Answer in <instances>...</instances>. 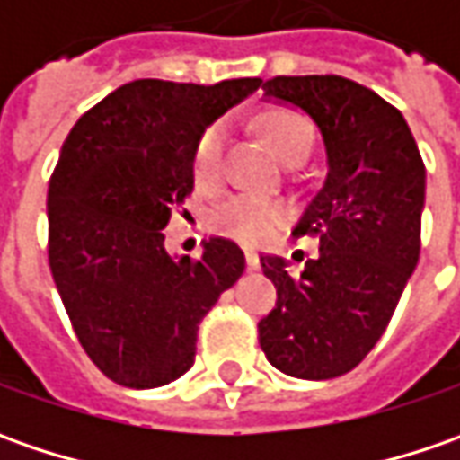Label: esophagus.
Here are the masks:
<instances>
[{
  "label": "esophagus",
  "instance_id": "obj_1",
  "mask_svg": "<svg viewBox=\"0 0 460 460\" xmlns=\"http://www.w3.org/2000/svg\"><path fill=\"white\" fill-rule=\"evenodd\" d=\"M245 263H248L251 271H258V269H261V258H258V253H253V251H245Z\"/></svg>",
  "mask_w": 460,
  "mask_h": 460
}]
</instances>
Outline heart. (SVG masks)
<instances>
[{"label": "heart", "mask_w": 460, "mask_h": 460, "mask_svg": "<svg viewBox=\"0 0 460 460\" xmlns=\"http://www.w3.org/2000/svg\"><path fill=\"white\" fill-rule=\"evenodd\" d=\"M256 128L258 135L266 140V146L281 164L292 166L307 158L312 130L299 112L269 110L258 117ZM225 140H227L225 122H212L209 128H204V133L194 146V179L202 189H215L222 181ZM284 222H287V207L263 194H233L217 204L209 215V225L217 233L238 240L248 248L269 243Z\"/></svg>", "instance_id": "obj_1"}]
</instances>
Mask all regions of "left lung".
Returning a JSON list of instances; mask_svg holds the SVG:
<instances>
[{
    "mask_svg": "<svg viewBox=\"0 0 460 460\" xmlns=\"http://www.w3.org/2000/svg\"><path fill=\"white\" fill-rule=\"evenodd\" d=\"M263 99L302 110L325 146L327 176L292 230L314 235L320 256L292 276L261 256L276 307L258 341L279 371L335 379L368 356L389 325L420 258L425 164L397 107L343 76H276Z\"/></svg>",
    "mask_w": 460,
    "mask_h": 460,
    "instance_id": "8db88e82",
    "label": "left lung"
}]
</instances>
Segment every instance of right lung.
Masks as SVG:
<instances>
[{
	"label": "right lung",
	"mask_w": 460,
	"mask_h": 460,
	"mask_svg": "<svg viewBox=\"0 0 460 460\" xmlns=\"http://www.w3.org/2000/svg\"><path fill=\"white\" fill-rule=\"evenodd\" d=\"M261 79L215 86L137 79L71 128L48 186V261L81 348L107 379L155 389L194 363L197 330L245 271L233 240L199 258L164 245L194 189V146Z\"/></svg>",
	"instance_id": "add662e5"
}]
</instances>
